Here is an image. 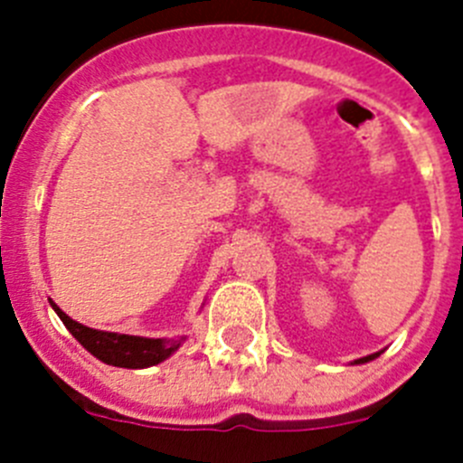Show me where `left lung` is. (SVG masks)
<instances>
[{
	"label": "left lung",
	"mask_w": 463,
	"mask_h": 463,
	"mask_svg": "<svg viewBox=\"0 0 463 463\" xmlns=\"http://www.w3.org/2000/svg\"><path fill=\"white\" fill-rule=\"evenodd\" d=\"M380 354H383V350H380V353H373V354H366V357H362V359H354L353 364H366V362H373V359H378Z\"/></svg>",
	"instance_id": "8db88e82"
}]
</instances>
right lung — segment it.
I'll return each mask as SVG.
<instances>
[{"label":"right lung","mask_w":463,"mask_h":463,"mask_svg":"<svg viewBox=\"0 0 463 463\" xmlns=\"http://www.w3.org/2000/svg\"><path fill=\"white\" fill-rule=\"evenodd\" d=\"M57 317L64 322L76 341L88 350L90 354L109 364V366H120V369H148L155 364L165 362L183 345L185 336L178 338H146L129 336V334H116V331H99L92 326H85L80 322L71 320L60 306L48 298Z\"/></svg>","instance_id":"1"}]
</instances>
